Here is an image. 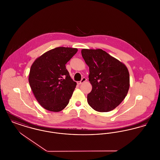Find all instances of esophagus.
Listing matches in <instances>:
<instances>
[{"mask_svg": "<svg viewBox=\"0 0 160 160\" xmlns=\"http://www.w3.org/2000/svg\"><path fill=\"white\" fill-rule=\"evenodd\" d=\"M86 81V78H85V77H83L82 78V80H81V81H79V82H77V84L78 85H81L82 83H84Z\"/></svg>", "mask_w": 160, "mask_h": 160, "instance_id": "1", "label": "esophagus"}]
</instances>
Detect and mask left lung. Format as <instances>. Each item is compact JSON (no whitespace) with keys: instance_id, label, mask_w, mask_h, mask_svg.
<instances>
[{"instance_id":"left-lung-1","label":"left lung","mask_w":160,"mask_h":160,"mask_svg":"<svg viewBox=\"0 0 160 160\" xmlns=\"http://www.w3.org/2000/svg\"><path fill=\"white\" fill-rule=\"evenodd\" d=\"M82 55L89 66V81L92 86L88 94V103L98 112L112 111L128 92L130 81L127 67L101 49H83Z\"/></svg>"}]
</instances>
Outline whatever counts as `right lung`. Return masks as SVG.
Wrapping results in <instances>:
<instances>
[{"mask_svg":"<svg viewBox=\"0 0 160 160\" xmlns=\"http://www.w3.org/2000/svg\"><path fill=\"white\" fill-rule=\"evenodd\" d=\"M77 51L72 48H56L38 57L31 67L30 87L38 103L48 111H61L69 103L77 83L65 65Z\"/></svg>","mask_w":160,"mask_h":160,"instance_id":"right-lung-1","label":"right lung"}]
</instances>
